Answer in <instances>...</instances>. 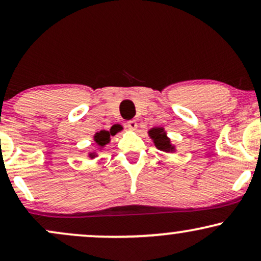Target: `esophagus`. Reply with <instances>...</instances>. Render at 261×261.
<instances>
[{
	"instance_id": "1",
	"label": "esophagus",
	"mask_w": 261,
	"mask_h": 261,
	"mask_svg": "<svg viewBox=\"0 0 261 261\" xmlns=\"http://www.w3.org/2000/svg\"><path fill=\"white\" fill-rule=\"evenodd\" d=\"M127 127L130 128V130H133V131L137 130V122H136V120H130V121H127Z\"/></svg>"
}]
</instances>
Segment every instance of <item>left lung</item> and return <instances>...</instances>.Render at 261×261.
<instances>
[{
	"instance_id": "8db88e82",
	"label": "left lung",
	"mask_w": 261,
	"mask_h": 261,
	"mask_svg": "<svg viewBox=\"0 0 261 261\" xmlns=\"http://www.w3.org/2000/svg\"><path fill=\"white\" fill-rule=\"evenodd\" d=\"M148 134H149V136L152 137L155 147H157L158 149H161V151H164V152L173 151L172 145H170V140L166 136V133H164L163 128L153 127L152 130L148 131Z\"/></svg>"
}]
</instances>
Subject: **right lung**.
Instances as JSON below:
<instances>
[{
    "instance_id": "1",
    "label": "right lung",
    "mask_w": 261,
    "mask_h": 261,
    "mask_svg": "<svg viewBox=\"0 0 261 261\" xmlns=\"http://www.w3.org/2000/svg\"><path fill=\"white\" fill-rule=\"evenodd\" d=\"M110 135H115V134H113L112 131H106V130H103V131H100V133H98V134H95V136H94V141L95 142L98 143V145L99 146H104L106 145V143H108L109 142V139H110Z\"/></svg>"
}]
</instances>
